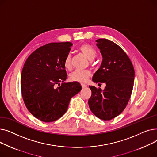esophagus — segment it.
I'll return each instance as SVG.
<instances>
[{
  "label": "esophagus",
  "mask_w": 157,
  "mask_h": 157,
  "mask_svg": "<svg viewBox=\"0 0 157 157\" xmlns=\"http://www.w3.org/2000/svg\"><path fill=\"white\" fill-rule=\"evenodd\" d=\"M81 86H82V88H85V87H86V86H87V85H86V84L82 83V84H81Z\"/></svg>",
  "instance_id": "esophagus-1"
}]
</instances>
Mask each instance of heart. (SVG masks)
<instances>
[{"mask_svg": "<svg viewBox=\"0 0 157 157\" xmlns=\"http://www.w3.org/2000/svg\"><path fill=\"white\" fill-rule=\"evenodd\" d=\"M79 50L90 60L94 59L97 56V52L95 49L93 47L87 44H83L81 45L79 47ZM63 65L65 69H70L71 68V56L70 54H68L66 56L64 60ZM90 76H91V72H90V71L76 69L70 74L69 78L72 81L85 83Z\"/></svg>", "mask_w": 157, "mask_h": 157, "instance_id": "obj_1", "label": "heart"}]
</instances>
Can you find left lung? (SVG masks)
Wrapping results in <instances>:
<instances>
[{
  "mask_svg": "<svg viewBox=\"0 0 157 157\" xmlns=\"http://www.w3.org/2000/svg\"><path fill=\"white\" fill-rule=\"evenodd\" d=\"M95 41L102 61L94 74L92 81L95 83H105V86L102 90L89 86L92 95L88 105L97 117L110 120L127 106L132 92L135 72L128 56L118 45L106 39Z\"/></svg>",
  "mask_w": 157,
  "mask_h": 157,
  "instance_id": "8db88e82",
  "label": "left lung"
}]
</instances>
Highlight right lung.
<instances>
[{
	"mask_svg": "<svg viewBox=\"0 0 157 157\" xmlns=\"http://www.w3.org/2000/svg\"><path fill=\"white\" fill-rule=\"evenodd\" d=\"M72 44L53 43L37 49L27 59L21 75V90L29 112L44 122H52L66 113L71 98L81 86L76 81L65 83L63 62ZM63 84L60 86V82ZM58 84L59 87H56Z\"/></svg>",
	"mask_w": 157,
	"mask_h": 157,
	"instance_id": "obj_1",
	"label": "right lung"
}]
</instances>
